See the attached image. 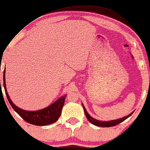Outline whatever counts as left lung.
Instances as JSON below:
<instances>
[{"mask_svg":"<svg viewBox=\"0 0 150 150\" xmlns=\"http://www.w3.org/2000/svg\"><path fill=\"white\" fill-rule=\"evenodd\" d=\"M83 107L84 113H85V115H86V118L88 119V120L91 123V124L95 125V126H100V127H112V126H116V125L120 124V123L122 122V121H125L126 119H128V117H131L132 114H133V113H131V114H130L129 115H128V116H126V117L122 118V119H117V120H113V121H101L96 120V119H93V117H91V116L88 114V113L87 112V111H86L85 107H84L83 105Z\"/></svg>","mask_w":150,"mask_h":150,"instance_id":"obj_1","label":"left lung"}]
</instances>
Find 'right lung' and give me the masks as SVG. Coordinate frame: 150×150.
Wrapping results in <instances>:
<instances>
[{"label":"right lung","instance_id":"add662e5","mask_svg":"<svg viewBox=\"0 0 150 150\" xmlns=\"http://www.w3.org/2000/svg\"><path fill=\"white\" fill-rule=\"evenodd\" d=\"M5 70H4V72H3V86H4L5 95H6L9 103L13 108V110L24 121L31 124L36 125V126H45V125L52 124V123L58 120V119L61 115L62 109L64 105L66 96L61 97L53 104H52L46 108L43 109V110L34 111V112L23 110L22 109L17 107L15 105H14L12 100L10 99V97H9L8 92H7L6 86H5Z\"/></svg>","mask_w":150,"mask_h":150}]
</instances>
